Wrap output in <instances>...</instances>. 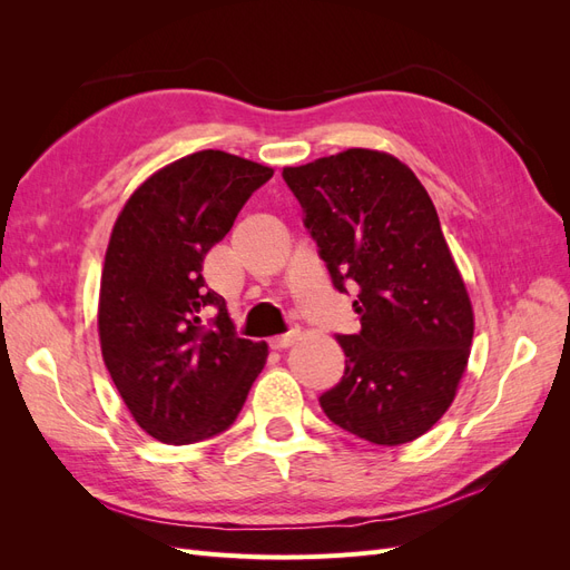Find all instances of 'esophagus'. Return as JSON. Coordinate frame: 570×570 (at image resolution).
I'll list each match as a JSON object with an SVG mask.
<instances>
[{
  "label": "esophagus",
  "instance_id": "obj_1",
  "mask_svg": "<svg viewBox=\"0 0 570 570\" xmlns=\"http://www.w3.org/2000/svg\"><path fill=\"white\" fill-rule=\"evenodd\" d=\"M299 337H297V333H289V335H281V337H273V340H268V347L271 350H287V347H292V344H295Z\"/></svg>",
  "mask_w": 570,
  "mask_h": 570
}]
</instances>
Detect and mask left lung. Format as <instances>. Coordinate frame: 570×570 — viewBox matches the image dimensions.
Listing matches in <instances>:
<instances>
[{"mask_svg": "<svg viewBox=\"0 0 570 570\" xmlns=\"http://www.w3.org/2000/svg\"><path fill=\"white\" fill-rule=\"evenodd\" d=\"M283 178L333 285H358L361 331L335 337L347 358L321 394L325 416L373 444L413 442L452 406L475 331L435 204L406 164L377 149L285 166Z\"/></svg>", "mask_w": 570, "mask_h": 570, "instance_id": "left-lung-1", "label": "left lung"}]
</instances>
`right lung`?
Instances as JSON below:
<instances>
[{"mask_svg":"<svg viewBox=\"0 0 570 570\" xmlns=\"http://www.w3.org/2000/svg\"><path fill=\"white\" fill-rule=\"evenodd\" d=\"M271 166L202 149L151 174L120 209L101 268V356L135 423L166 444L230 428L262 373L266 342L233 333L202 264ZM217 308L204 332L200 314Z\"/></svg>","mask_w":570,"mask_h":570,"instance_id":"obj_1","label":"right lung"}]
</instances>
